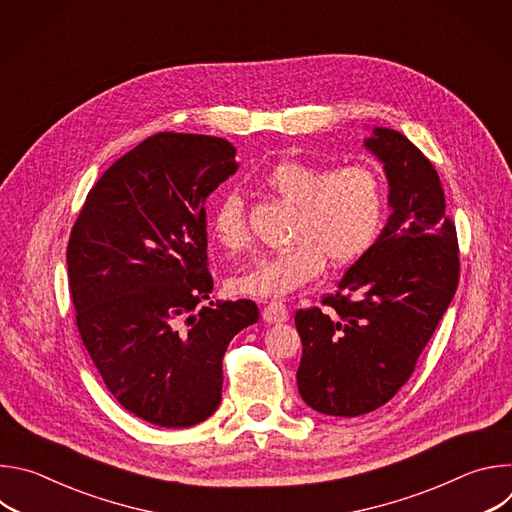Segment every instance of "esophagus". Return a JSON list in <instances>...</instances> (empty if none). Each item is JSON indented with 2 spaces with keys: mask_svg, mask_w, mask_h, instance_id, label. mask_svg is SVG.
I'll return each mask as SVG.
<instances>
[{
  "mask_svg": "<svg viewBox=\"0 0 512 512\" xmlns=\"http://www.w3.org/2000/svg\"><path fill=\"white\" fill-rule=\"evenodd\" d=\"M263 320L267 324H281V322H287L289 320V314H287V308L281 304V302H269L263 310Z\"/></svg>",
  "mask_w": 512,
  "mask_h": 512,
  "instance_id": "1",
  "label": "esophagus"
}]
</instances>
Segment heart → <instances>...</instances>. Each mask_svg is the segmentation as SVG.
Listing matches in <instances>:
<instances>
[{
  "instance_id": "b5f03b06",
  "label": "heart",
  "mask_w": 512,
  "mask_h": 512,
  "mask_svg": "<svg viewBox=\"0 0 512 512\" xmlns=\"http://www.w3.org/2000/svg\"><path fill=\"white\" fill-rule=\"evenodd\" d=\"M265 186L283 202L296 206L289 249L261 257L249 271L229 281L231 289L253 298H285L312 281L328 259L342 267L367 251L383 223V180L367 164L330 170L324 164L283 160L265 174ZM210 231L229 251L249 247L251 233L245 204L227 192L210 210Z\"/></svg>"
}]
</instances>
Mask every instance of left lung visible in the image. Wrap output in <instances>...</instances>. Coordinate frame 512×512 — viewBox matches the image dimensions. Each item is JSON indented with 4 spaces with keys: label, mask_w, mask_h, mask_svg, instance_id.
<instances>
[{
    "label": "left lung",
    "mask_w": 512,
    "mask_h": 512,
    "mask_svg": "<svg viewBox=\"0 0 512 512\" xmlns=\"http://www.w3.org/2000/svg\"><path fill=\"white\" fill-rule=\"evenodd\" d=\"M385 168L393 208L379 239L344 273L326 310L296 312L302 338L298 389L316 411L356 417L407 383L454 300L456 225L431 162L399 131L364 139Z\"/></svg>",
    "instance_id": "left-lung-1"
}]
</instances>
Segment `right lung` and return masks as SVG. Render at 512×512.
<instances>
[{
  "instance_id": "right-lung-1",
  "label": "right lung",
  "mask_w": 512,
  "mask_h": 512,
  "mask_svg": "<svg viewBox=\"0 0 512 512\" xmlns=\"http://www.w3.org/2000/svg\"><path fill=\"white\" fill-rule=\"evenodd\" d=\"M223 137L156 133L91 188L66 263L77 328L111 395L160 427H192L221 405L223 356L259 320L251 300L212 291L206 198L239 168Z\"/></svg>"
}]
</instances>
